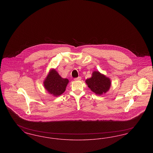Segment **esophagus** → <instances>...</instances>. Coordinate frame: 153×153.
I'll return each mask as SVG.
<instances>
[{
  "instance_id": "obj_1",
  "label": "esophagus",
  "mask_w": 153,
  "mask_h": 153,
  "mask_svg": "<svg viewBox=\"0 0 153 153\" xmlns=\"http://www.w3.org/2000/svg\"><path fill=\"white\" fill-rule=\"evenodd\" d=\"M81 79V77H77V78H75L74 80H75V81H80Z\"/></svg>"
}]
</instances>
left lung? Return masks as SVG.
<instances>
[{"label":"left lung","mask_w":153,"mask_h":153,"mask_svg":"<svg viewBox=\"0 0 153 153\" xmlns=\"http://www.w3.org/2000/svg\"><path fill=\"white\" fill-rule=\"evenodd\" d=\"M88 87L95 94L102 95L109 91L111 81L109 77L99 71H94L92 77L85 80Z\"/></svg>","instance_id":"left-lung-1"}]
</instances>
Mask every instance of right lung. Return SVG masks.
<instances>
[{
	"label": "right lung",
	"instance_id": "obj_1",
	"mask_svg": "<svg viewBox=\"0 0 153 153\" xmlns=\"http://www.w3.org/2000/svg\"><path fill=\"white\" fill-rule=\"evenodd\" d=\"M68 83V79L61 77L56 69H51L44 80V85L49 94L58 96L65 91Z\"/></svg>",
	"mask_w": 153,
	"mask_h": 153
}]
</instances>
